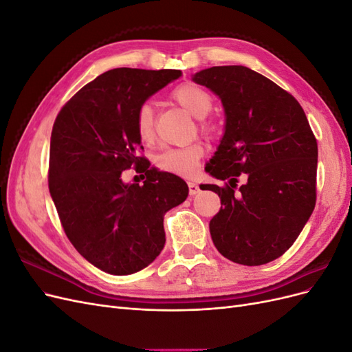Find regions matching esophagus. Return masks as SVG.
Returning <instances> with one entry per match:
<instances>
[{
    "label": "esophagus",
    "mask_w": 352,
    "mask_h": 352,
    "mask_svg": "<svg viewBox=\"0 0 352 352\" xmlns=\"http://www.w3.org/2000/svg\"><path fill=\"white\" fill-rule=\"evenodd\" d=\"M188 188H189V195L190 197H194V195H197L199 192V186H198V184L194 182V180H189Z\"/></svg>",
    "instance_id": "1"
}]
</instances>
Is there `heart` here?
Wrapping results in <instances>:
<instances>
[{
    "mask_svg": "<svg viewBox=\"0 0 352 352\" xmlns=\"http://www.w3.org/2000/svg\"><path fill=\"white\" fill-rule=\"evenodd\" d=\"M173 100L184 107L189 114L197 119H206L214 107V100L211 94L197 83H182L172 92ZM202 129L210 132L208 124H202ZM136 132L140 140L150 144L154 140V110L151 104H142L136 114ZM204 155V146L201 144H192L184 148H170L155 158V164L160 170L167 173L188 176L197 170V164Z\"/></svg>",
    "mask_w": 352,
    "mask_h": 352,
    "instance_id": "b5f03b06",
    "label": "heart"
}]
</instances>
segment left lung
<instances>
[{"instance_id":"left-lung-1","label":"left lung","mask_w":352,"mask_h":352,"mask_svg":"<svg viewBox=\"0 0 352 352\" xmlns=\"http://www.w3.org/2000/svg\"><path fill=\"white\" fill-rule=\"evenodd\" d=\"M192 80L225 110V132L206 172L229 185L199 186L221 201L211 239L233 263H270L291 248L316 206L317 141L307 116L291 94L248 67H210ZM242 173L248 184L235 191Z\"/></svg>"}]
</instances>
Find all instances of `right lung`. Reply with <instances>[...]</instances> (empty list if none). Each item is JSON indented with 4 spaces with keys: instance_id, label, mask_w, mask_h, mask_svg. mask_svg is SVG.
Returning a JSON list of instances; mask_svg holds the SVG:
<instances>
[{
    "instance_id": "1",
    "label": "right lung",
    "mask_w": 352,
    "mask_h": 352,
    "mask_svg": "<svg viewBox=\"0 0 352 352\" xmlns=\"http://www.w3.org/2000/svg\"><path fill=\"white\" fill-rule=\"evenodd\" d=\"M180 76V70H109L85 85L52 126L51 198L73 247L105 273L126 276L151 264L166 243L163 214L188 197L184 179L138 157V110ZM132 165L146 172L144 186L122 182Z\"/></svg>"
}]
</instances>
